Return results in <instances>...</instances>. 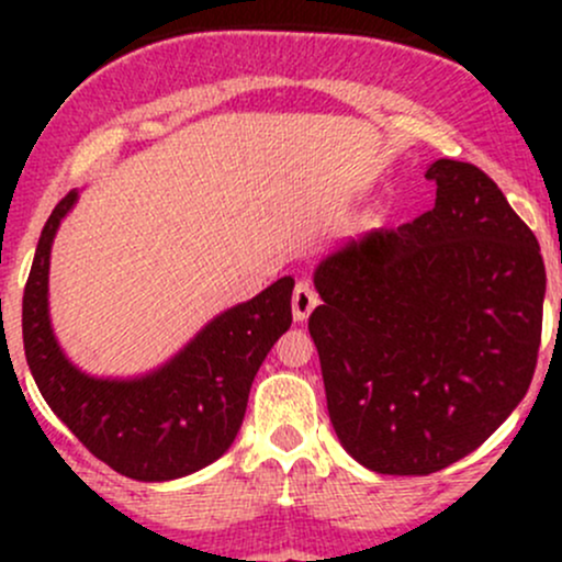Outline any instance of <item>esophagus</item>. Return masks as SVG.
<instances>
[{
    "label": "esophagus",
    "instance_id": "1",
    "mask_svg": "<svg viewBox=\"0 0 562 562\" xmlns=\"http://www.w3.org/2000/svg\"><path fill=\"white\" fill-rule=\"evenodd\" d=\"M319 303V295L314 285H308V282H299L293 290V317L303 322L308 319V314L314 312V306Z\"/></svg>",
    "mask_w": 562,
    "mask_h": 562
}]
</instances>
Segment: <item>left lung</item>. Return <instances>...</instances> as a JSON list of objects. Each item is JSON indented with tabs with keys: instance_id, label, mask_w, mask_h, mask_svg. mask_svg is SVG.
<instances>
[{
	"instance_id": "1",
	"label": "left lung",
	"mask_w": 562,
	"mask_h": 562,
	"mask_svg": "<svg viewBox=\"0 0 562 562\" xmlns=\"http://www.w3.org/2000/svg\"><path fill=\"white\" fill-rule=\"evenodd\" d=\"M436 205L327 256L308 317L348 454L430 475L479 449L537 370L544 261L488 173L436 160Z\"/></svg>"
}]
</instances>
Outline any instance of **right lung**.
<instances>
[{
    "instance_id": "right-lung-1",
    "label": "right lung",
    "mask_w": 562,
    "mask_h": 562,
    "mask_svg": "<svg viewBox=\"0 0 562 562\" xmlns=\"http://www.w3.org/2000/svg\"><path fill=\"white\" fill-rule=\"evenodd\" d=\"M68 192L44 224L23 290V348L49 409L97 460L134 481H169L218 460L240 430L250 383L293 322V280L282 277L229 308L169 364L139 380H97L63 357L47 314L49 250Z\"/></svg>"
}]
</instances>
